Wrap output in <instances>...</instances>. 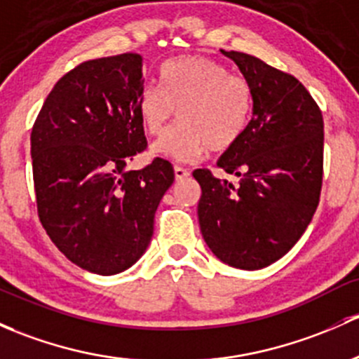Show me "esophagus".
<instances>
[{
    "instance_id": "esophagus-1",
    "label": "esophagus",
    "mask_w": 359,
    "mask_h": 359,
    "mask_svg": "<svg viewBox=\"0 0 359 359\" xmlns=\"http://www.w3.org/2000/svg\"><path fill=\"white\" fill-rule=\"evenodd\" d=\"M173 173H175L177 180H184V179H187V177H189V172H187V170L182 168V167L173 168Z\"/></svg>"
}]
</instances>
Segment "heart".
I'll return each mask as SVG.
<instances>
[{"instance_id":"heart-1","label":"heart","mask_w":359,"mask_h":359,"mask_svg":"<svg viewBox=\"0 0 359 359\" xmlns=\"http://www.w3.org/2000/svg\"><path fill=\"white\" fill-rule=\"evenodd\" d=\"M251 107L248 82L201 55L170 60L161 67V88L146 84L137 94L139 120L149 135L161 134L175 115L182 120L151 148L154 156L179 163H194L210 148L236 146L248 129Z\"/></svg>"}]
</instances>
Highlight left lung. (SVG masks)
<instances>
[{"label": "left lung", "instance_id": "obj_1", "mask_svg": "<svg viewBox=\"0 0 359 359\" xmlns=\"http://www.w3.org/2000/svg\"><path fill=\"white\" fill-rule=\"evenodd\" d=\"M222 55L251 88V120L217 165L239 177V186L194 170L201 186L199 227L215 256L229 266L259 270L299 241L320 201L323 118L292 75L239 51Z\"/></svg>", "mask_w": 359, "mask_h": 359}]
</instances>
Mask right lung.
<instances>
[{"mask_svg":"<svg viewBox=\"0 0 359 359\" xmlns=\"http://www.w3.org/2000/svg\"><path fill=\"white\" fill-rule=\"evenodd\" d=\"M142 88L141 55L89 60L56 82L30 134L41 224L90 273H120L144 255L154 213L175 179L163 158L127 170L146 149Z\"/></svg>","mask_w":359,"mask_h":359,"instance_id":"add662e5","label":"right lung"}]
</instances>
